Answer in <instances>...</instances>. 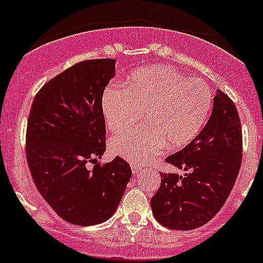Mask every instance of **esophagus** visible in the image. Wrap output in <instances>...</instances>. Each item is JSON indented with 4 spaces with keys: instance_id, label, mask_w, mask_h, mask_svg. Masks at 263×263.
<instances>
[{
    "instance_id": "esophagus-1",
    "label": "esophagus",
    "mask_w": 263,
    "mask_h": 263,
    "mask_svg": "<svg viewBox=\"0 0 263 263\" xmlns=\"http://www.w3.org/2000/svg\"><path fill=\"white\" fill-rule=\"evenodd\" d=\"M131 168H132V174H134V175H137V174L140 173V167H139V166L132 165Z\"/></svg>"
}]
</instances>
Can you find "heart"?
I'll return each mask as SVG.
<instances>
[{
    "instance_id": "1",
    "label": "heart",
    "mask_w": 263,
    "mask_h": 263,
    "mask_svg": "<svg viewBox=\"0 0 263 263\" xmlns=\"http://www.w3.org/2000/svg\"><path fill=\"white\" fill-rule=\"evenodd\" d=\"M212 107L205 83L188 79L178 68L154 65L136 71L124 85L104 90L102 111L111 132L126 131L141 119L145 126L117 135L110 149L132 163L152 161L168 148L192 143Z\"/></svg>"
}]
</instances>
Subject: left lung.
I'll list each match as a JSON object with an SVG mask.
<instances>
[{
	"label": "left lung",
	"instance_id": "obj_1",
	"mask_svg": "<svg viewBox=\"0 0 263 263\" xmlns=\"http://www.w3.org/2000/svg\"><path fill=\"white\" fill-rule=\"evenodd\" d=\"M242 134L232 100L217 90L212 115L202 131L166 162L184 171L161 174L152 197L153 215L171 230H193L209 222L224 205L241 165Z\"/></svg>",
	"mask_w": 263,
	"mask_h": 263
}]
</instances>
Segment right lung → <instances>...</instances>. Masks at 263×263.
Wrapping results in <instances>:
<instances>
[{
    "label": "right lung",
    "instance_id": "right-lung-1",
    "mask_svg": "<svg viewBox=\"0 0 263 263\" xmlns=\"http://www.w3.org/2000/svg\"><path fill=\"white\" fill-rule=\"evenodd\" d=\"M114 75L115 60L83 61L49 80L32 102L26 135L29 171L51 209L72 224L109 219L132 175L120 157L97 163L106 149L102 95Z\"/></svg>",
    "mask_w": 263,
    "mask_h": 263
}]
</instances>
